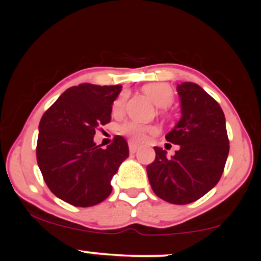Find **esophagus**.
Wrapping results in <instances>:
<instances>
[{
    "label": "esophagus",
    "instance_id": "1",
    "mask_svg": "<svg viewBox=\"0 0 261 261\" xmlns=\"http://www.w3.org/2000/svg\"><path fill=\"white\" fill-rule=\"evenodd\" d=\"M128 149H130L131 153H135V152H136L137 149H139V145H136V143L130 142V143H128Z\"/></svg>",
    "mask_w": 261,
    "mask_h": 261
}]
</instances>
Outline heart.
Masks as SVG:
<instances>
[{"mask_svg": "<svg viewBox=\"0 0 261 261\" xmlns=\"http://www.w3.org/2000/svg\"><path fill=\"white\" fill-rule=\"evenodd\" d=\"M143 93L151 99L157 107H167L172 100V88L167 83H148L143 86ZM125 97L124 94L119 95L113 103V114L119 115L124 109ZM157 131V127L151 124H142L139 121H126L120 125L119 133L126 136L128 140L134 142H141L147 137L148 134H153Z\"/></svg>", "mask_w": 261, "mask_h": 261, "instance_id": "heart-1", "label": "heart"}]
</instances>
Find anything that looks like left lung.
<instances>
[{"label": "left lung", "mask_w": 261, "mask_h": 261, "mask_svg": "<svg viewBox=\"0 0 261 261\" xmlns=\"http://www.w3.org/2000/svg\"><path fill=\"white\" fill-rule=\"evenodd\" d=\"M181 116L166 135L179 146L167 158V151L154 147L155 160L147 166L149 184L164 201L185 205L196 201L220 180L229 152L226 118L217 103L199 85L176 86Z\"/></svg>", "instance_id": "left-lung-1"}]
</instances>
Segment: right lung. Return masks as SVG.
Returning <instances> with one entry per match:
<instances>
[{
	"label": "right lung",
	"mask_w": 261,
	"mask_h": 261,
	"mask_svg": "<svg viewBox=\"0 0 261 261\" xmlns=\"http://www.w3.org/2000/svg\"><path fill=\"white\" fill-rule=\"evenodd\" d=\"M121 86L81 83L66 89L39 124L37 161L54 195L79 207L107 199L110 181L128 157L126 140L114 137L106 149L95 145V130L112 119Z\"/></svg>",
	"instance_id": "add662e5"
}]
</instances>
